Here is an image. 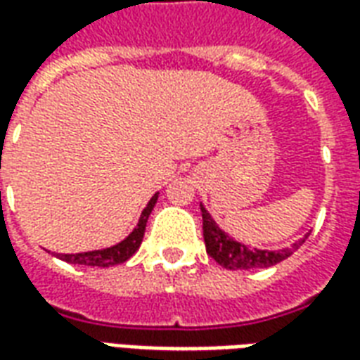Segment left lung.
<instances>
[{"instance_id":"8db88e82","label":"left lung","mask_w":360,"mask_h":360,"mask_svg":"<svg viewBox=\"0 0 360 360\" xmlns=\"http://www.w3.org/2000/svg\"><path fill=\"white\" fill-rule=\"evenodd\" d=\"M200 212H202V233L206 252L226 270H257V268L276 266L287 257H291L295 250L299 249V245H302L307 239L304 237L299 243L291 245L289 249L281 250L250 249L247 245L235 241L233 237H229L224 229H219L218 224L210 216V212L206 210L202 204H200Z\"/></svg>"}]
</instances>
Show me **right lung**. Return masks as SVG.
Wrapping results in <instances>:
<instances>
[{
  "label": "right lung",
  "mask_w": 360,
  "mask_h": 360,
  "mask_svg": "<svg viewBox=\"0 0 360 360\" xmlns=\"http://www.w3.org/2000/svg\"><path fill=\"white\" fill-rule=\"evenodd\" d=\"M156 202L158 193L150 198V202L146 204V208L142 210L141 218H139V224L134 226L133 231L127 235L123 241H119L117 245L108 247V249L77 252V255H58V258H61L63 262H69V264L94 266V268H110V266L123 264V262H127V260L139 250V247H141L142 237H144V229H146V221H148V216L152 214V210H154Z\"/></svg>",
  "instance_id": "1"
}]
</instances>
